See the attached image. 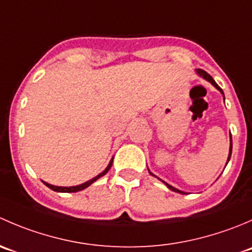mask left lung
Instances as JSON below:
<instances>
[{
	"mask_svg": "<svg viewBox=\"0 0 252 252\" xmlns=\"http://www.w3.org/2000/svg\"><path fill=\"white\" fill-rule=\"evenodd\" d=\"M196 73H197V74H199L200 75V77H202V78H204V79H206V80H207V81H210V83L211 84H212V85L213 86H215V88L216 89H217V90H220V93H222L223 94V90H222V89H220V86H218V84L217 83H216V81L215 80H213V78L212 77H211V75L210 74H208V73H206L205 72V70H202V69H196ZM223 97H224V94H223ZM232 135H230V147H229V155H228V159H227V163H228V162H229V159H230V156H232ZM149 173L150 174H151V175H154V177H156V175H155L154 173H151V172H150L149 171ZM157 178V177H156ZM158 179H159V178H158ZM159 180H161V179H159ZM162 182H163V180H162ZM164 183V184H166L167 185V188H168V189H171L172 190V191H175V192H179V194H185V192L184 191H180V190H178V189H175V188H173V187H172V185H169V184H167V183L166 182H163Z\"/></svg>",
	"mask_w": 252,
	"mask_h": 252,
	"instance_id": "8db88e82",
	"label": "left lung"
}]
</instances>
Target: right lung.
<instances>
[{"mask_svg": "<svg viewBox=\"0 0 252 252\" xmlns=\"http://www.w3.org/2000/svg\"><path fill=\"white\" fill-rule=\"evenodd\" d=\"M112 162H113V158L111 159V162H110V163H108L107 168H106L105 171L102 172V173L96 175L95 178H93V179L88 180V182H85V183H84V184L75 185V187H56V185H51V184H48V183H46V182H44V184L46 185V187L50 188L51 190H53V191H57V192H77V191H80V190H84V189H85V188L90 187V185L93 184L94 182H96V180H97L98 178L103 177V175L107 173V172L110 171V168H111V166H112Z\"/></svg>", "mask_w": 252, "mask_h": 252, "instance_id": "right-lung-1", "label": "right lung"}]
</instances>
